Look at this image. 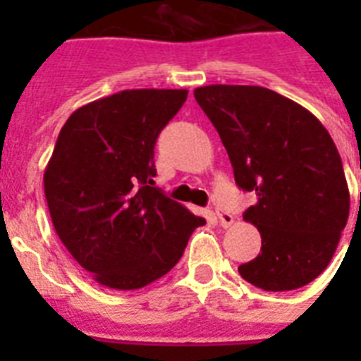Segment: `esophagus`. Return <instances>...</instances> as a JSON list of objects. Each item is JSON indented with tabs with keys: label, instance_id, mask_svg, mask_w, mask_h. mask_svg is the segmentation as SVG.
Here are the masks:
<instances>
[{
	"label": "esophagus",
	"instance_id": "obj_1",
	"mask_svg": "<svg viewBox=\"0 0 361 361\" xmlns=\"http://www.w3.org/2000/svg\"><path fill=\"white\" fill-rule=\"evenodd\" d=\"M215 215H217V219H219L221 226L228 228V226L234 225V217H232L231 214H226L225 209H217V212H215Z\"/></svg>",
	"mask_w": 361,
	"mask_h": 361
}]
</instances>
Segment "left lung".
<instances>
[{"label":"left lung","instance_id":"obj_1","mask_svg":"<svg viewBox=\"0 0 361 361\" xmlns=\"http://www.w3.org/2000/svg\"><path fill=\"white\" fill-rule=\"evenodd\" d=\"M195 99L219 133L238 187L257 195L243 219L257 226L262 247L238 268L241 277L271 292L317 279L350 209L330 133L302 104L268 87L212 84L197 87Z\"/></svg>","mask_w":361,"mask_h":361}]
</instances>
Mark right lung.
<instances>
[{
    "label": "right lung",
    "mask_w": 361,
    "mask_h": 361,
    "mask_svg": "<svg viewBox=\"0 0 361 361\" xmlns=\"http://www.w3.org/2000/svg\"><path fill=\"white\" fill-rule=\"evenodd\" d=\"M187 90H123L75 110L44 170L67 251L99 285L136 290L169 274L202 217L153 187V147Z\"/></svg>",
    "instance_id": "right-lung-1"
}]
</instances>
